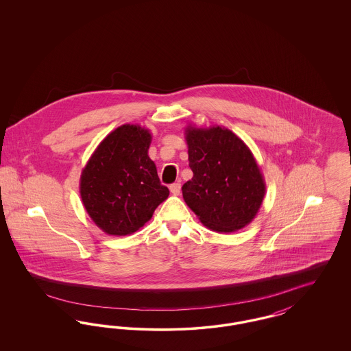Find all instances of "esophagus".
<instances>
[{
    "label": "esophagus",
    "instance_id": "obj_1",
    "mask_svg": "<svg viewBox=\"0 0 351 351\" xmlns=\"http://www.w3.org/2000/svg\"><path fill=\"white\" fill-rule=\"evenodd\" d=\"M180 189H182V185L180 183H173L169 185V191L173 196H179L180 195Z\"/></svg>",
    "mask_w": 351,
    "mask_h": 351
}]
</instances>
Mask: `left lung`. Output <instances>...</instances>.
I'll use <instances>...</instances> for the list:
<instances>
[{"mask_svg":"<svg viewBox=\"0 0 351 351\" xmlns=\"http://www.w3.org/2000/svg\"><path fill=\"white\" fill-rule=\"evenodd\" d=\"M193 178L183 199L202 225L217 233L247 226L259 212L266 183L246 143L221 126L185 129Z\"/></svg>","mask_w":351,"mask_h":351,"instance_id":"left-lung-1","label":"left lung"}]
</instances>
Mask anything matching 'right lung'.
<instances>
[{
  "label": "right lung",
  "mask_w": 351,
  "mask_h": 351,
  "mask_svg": "<svg viewBox=\"0 0 351 351\" xmlns=\"http://www.w3.org/2000/svg\"><path fill=\"white\" fill-rule=\"evenodd\" d=\"M150 130L122 125L108 134L80 176V196L92 221L109 235H128L150 221L169 195L149 156Z\"/></svg>",
  "instance_id": "right-lung-1"
}]
</instances>
